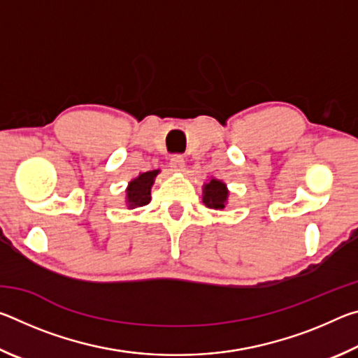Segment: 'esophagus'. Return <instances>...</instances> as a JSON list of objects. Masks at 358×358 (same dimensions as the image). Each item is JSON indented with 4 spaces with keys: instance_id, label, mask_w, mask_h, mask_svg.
Instances as JSON below:
<instances>
[{
    "instance_id": "1",
    "label": "esophagus",
    "mask_w": 358,
    "mask_h": 358,
    "mask_svg": "<svg viewBox=\"0 0 358 358\" xmlns=\"http://www.w3.org/2000/svg\"><path fill=\"white\" fill-rule=\"evenodd\" d=\"M171 171L172 172H183L185 171V157L183 156H173L171 159Z\"/></svg>"
}]
</instances>
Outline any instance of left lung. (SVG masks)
Listing matches in <instances>:
<instances>
[{
	"mask_svg": "<svg viewBox=\"0 0 358 358\" xmlns=\"http://www.w3.org/2000/svg\"><path fill=\"white\" fill-rule=\"evenodd\" d=\"M202 202L208 208L224 210L229 203V189L222 180L211 177L207 183L202 186Z\"/></svg>",
	"mask_w": 358,
	"mask_h": 358,
	"instance_id": "1",
	"label": "left lung"
}]
</instances>
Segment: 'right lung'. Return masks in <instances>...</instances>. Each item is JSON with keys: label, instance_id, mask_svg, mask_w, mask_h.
<instances>
[{"label": "right lung", "instance_id": "add662e5", "mask_svg": "<svg viewBox=\"0 0 358 358\" xmlns=\"http://www.w3.org/2000/svg\"><path fill=\"white\" fill-rule=\"evenodd\" d=\"M159 169L157 171H150L138 173V177L132 178L128 187H126V207L128 210H134L137 207H143L151 201V187L155 185V180L159 175Z\"/></svg>", "mask_w": 358, "mask_h": 358}]
</instances>
